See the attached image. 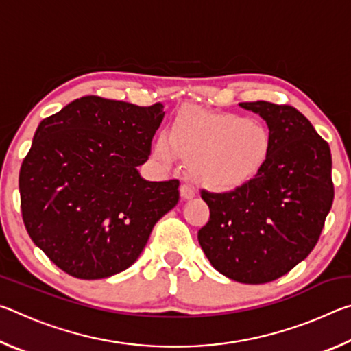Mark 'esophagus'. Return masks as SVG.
<instances>
[{
  "instance_id": "34e87169",
  "label": "esophagus",
  "mask_w": 351,
  "mask_h": 351,
  "mask_svg": "<svg viewBox=\"0 0 351 351\" xmlns=\"http://www.w3.org/2000/svg\"><path fill=\"white\" fill-rule=\"evenodd\" d=\"M180 192L182 199H192L195 197V189L190 184H182L180 187Z\"/></svg>"
}]
</instances>
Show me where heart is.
<instances>
[{"label": "heart", "instance_id": "b5f03b06", "mask_svg": "<svg viewBox=\"0 0 351 351\" xmlns=\"http://www.w3.org/2000/svg\"><path fill=\"white\" fill-rule=\"evenodd\" d=\"M269 152L271 133L260 121L198 110H184L169 133L159 134L153 144L159 162L171 165L176 156L182 158L190 180L215 192H232L251 182Z\"/></svg>", "mask_w": 351, "mask_h": 351}]
</instances>
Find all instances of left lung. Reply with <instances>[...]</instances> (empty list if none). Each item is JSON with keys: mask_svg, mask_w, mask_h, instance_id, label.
<instances>
[{"mask_svg": "<svg viewBox=\"0 0 351 351\" xmlns=\"http://www.w3.org/2000/svg\"><path fill=\"white\" fill-rule=\"evenodd\" d=\"M271 133V152L254 180L234 192L201 190L210 217L198 241L210 265L230 280L258 285L308 257L335 198L330 145L289 105L245 102Z\"/></svg>", "mask_w": 351, "mask_h": 351, "instance_id": "obj_1", "label": "left lung"}]
</instances>
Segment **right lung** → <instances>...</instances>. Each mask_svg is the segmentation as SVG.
I'll use <instances>...</instances> for the list:
<instances>
[{"label":"right lung","instance_id":"add662e5","mask_svg":"<svg viewBox=\"0 0 351 351\" xmlns=\"http://www.w3.org/2000/svg\"><path fill=\"white\" fill-rule=\"evenodd\" d=\"M97 96L43 119L21 164V213L52 263L83 280L130 268L180 201V181H147L138 167L165 112Z\"/></svg>","mask_w":351,"mask_h":351}]
</instances>
